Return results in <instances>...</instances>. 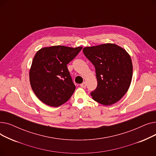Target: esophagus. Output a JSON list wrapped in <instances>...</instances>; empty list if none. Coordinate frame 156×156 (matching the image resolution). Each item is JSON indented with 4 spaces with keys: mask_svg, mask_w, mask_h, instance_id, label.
Instances as JSON below:
<instances>
[{
    "mask_svg": "<svg viewBox=\"0 0 156 156\" xmlns=\"http://www.w3.org/2000/svg\"><path fill=\"white\" fill-rule=\"evenodd\" d=\"M80 86H81V87L85 88L87 87V83H86V82H83V83H82L81 84H80Z\"/></svg>",
    "mask_w": 156,
    "mask_h": 156,
    "instance_id": "esophagus-1",
    "label": "esophagus"
}]
</instances>
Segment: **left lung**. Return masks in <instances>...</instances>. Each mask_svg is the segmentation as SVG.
Listing matches in <instances>:
<instances>
[{"mask_svg": "<svg viewBox=\"0 0 156 156\" xmlns=\"http://www.w3.org/2000/svg\"><path fill=\"white\" fill-rule=\"evenodd\" d=\"M83 52L95 68L97 87L90 94L92 99L104 105L119 101L127 92L132 79L129 55L113 44L87 47Z\"/></svg>", "mask_w": 156, "mask_h": 156, "instance_id": "obj_1", "label": "left lung"}]
</instances>
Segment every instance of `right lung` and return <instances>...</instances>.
<instances>
[{
    "label": "right lung",
    "mask_w": 156,
    "mask_h": 156,
    "mask_svg": "<svg viewBox=\"0 0 156 156\" xmlns=\"http://www.w3.org/2000/svg\"><path fill=\"white\" fill-rule=\"evenodd\" d=\"M82 49L62 45L44 47L36 53L30 70L33 91L44 104L58 106L66 102L75 90L67 64Z\"/></svg>",
    "instance_id": "add662e5"
}]
</instances>
